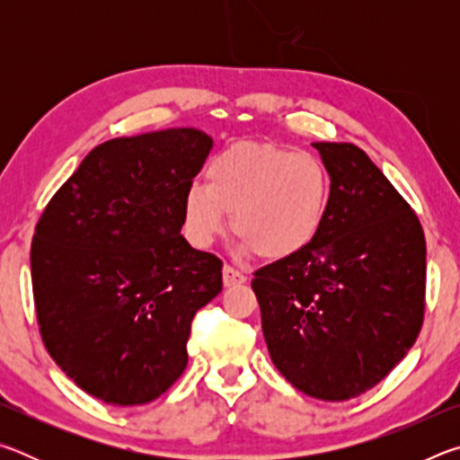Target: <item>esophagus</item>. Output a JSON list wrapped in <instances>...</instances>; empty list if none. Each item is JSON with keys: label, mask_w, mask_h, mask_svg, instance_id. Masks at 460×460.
Segmentation results:
<instances>
[{"label": "esophagus", "mask_w": 460, "mask_h": 460, "mask_svg": "<svg viewBox=\"0 0 460 460\" xmlns=\"http://www.w3.org/2000/svg\"><path fill=\"white\" fill-rule=\"evenodd\" d=\"M245 274L241 270H237V268H233V266H229V263H225V268H223V284L225 286H237V284H243L245 282Z\"/></svg>", "instance_id": "obj_1"}]
</instances>
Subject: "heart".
<instances>
[{
    "instance_id": "heart-1",
    "label": "heart",
    "mask_w": 460,
    "mask_h": 460,
    "mask_svg": "<svg viewBox=\"0 0 460 460\" xmlns=\"http://www.w3.org/2000/svg\"><path fill=\"white\" fill-rule=\"evenodd\" d=\"M205 176L207 184H190L182 199L184 237L199 249L223 235L231 213L241 247L286 260L310 245L329 207V172L310 152L241 142L217 154Z\"/></svg>"
}]
</instances>
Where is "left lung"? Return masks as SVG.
Returning <instances> with one entry per match:
<instances>
[{"label":"left lung","instance_id":"left-lung-1","mask_svg":"<svg viewBox=\"0 0 460 460\" xmlns=\"http://www.w3.org/2000/svg\"><path fill=\"white\" fill-rule=\"evenodd\" d=\"M329 207L302 252L253 271L261 331L278 371L326 402L377 385L418 339L426 239L408 200L353 144H313Z\"/></svg>","mask_w":460,"mask_h":460}]
</instances>
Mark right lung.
Segmentation results:
<instances>
[{
    "mask_svg": "<svg viewBox=\"0 0 460 460\" xmlns=\"http://www.w3.org/2000/svg\"><path fill=\"white\" fill-rule=\"evenodd\" d=\"M213 139L172 128L97 146L36 223L30 266L46 351L113 406L158 398L189 363L194 314L223 261L181 235L182 199Z\"/></svg>",
    "mask_w": 460,
    "mask_h": 460,
    "instance_id": "obj_1",
    "label": "right lung"
}]
</instances>
